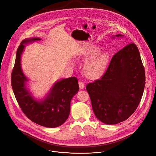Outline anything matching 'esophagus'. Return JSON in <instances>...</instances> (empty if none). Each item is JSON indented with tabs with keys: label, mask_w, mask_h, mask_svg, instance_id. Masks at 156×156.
Segmentation results:
<instances>
[{
	"label": "esophagus",
	"mask_w": 156,
	"mask_h": 156,
	"mask_svg": "<svg viewBox=\"0 0 156 156\" xmlns=\"http://www.w3.org/2000/svg\"><path fill=\"white\" fill-rule=\"evenodd\" d=\"M78 85H79V87H80V89H83L84 87H85V85H84L83 82H82V81H79V82H78Z\"/></svg>",
	"instance_id": "obj_1"
}]
</instances>
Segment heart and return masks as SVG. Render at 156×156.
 Listing matches in <instances>:
<instances>
[{"label":"heart","mask_w":156,"mask_h":156,"mask_svg":"<svg viewBox=\"0 0 156 156\" xmlns=\"http://www.w3.org/2000/svg\"><path fill=\"white\" fill-rule=\"evenodd\" d=\"M98 52V50H93L90 55H94ZM108 57L106 53H101L95 55L86 62L84 66V71L86 75L90 78H95L99 76L107 66Z\"/></svg>","instance_id":"1"}]
</instances>
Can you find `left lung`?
Listing matches in <instances>:
<instances>
[{
    "mask_svg": "<svg viewBox=\"0 0 156 156\" xmlns=\"http://www.w3.org/2000/svg\"><path fill=\"white\" fill-rule=\"evenodd\" d=\"M145 85L140 54L136 45L131 43L115 54L103 76L88 83L86 89L96 117L106 124H116L136 110Z\"/></svg>",
    "mask_w": 156,
    "mask_h": 156,
    "instance_id": "1",
    "label": "left lung"
}]
</instances>
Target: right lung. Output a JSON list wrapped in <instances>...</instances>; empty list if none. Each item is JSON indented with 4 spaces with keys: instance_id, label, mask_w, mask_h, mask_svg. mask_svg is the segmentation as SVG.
<instances>
[{
    "instance_id": "obj_1",
    "label": "right lung",
    "mask_w": 156,
    "mask_h": 156,
    "mask_svg": "<svg viewBox=\"0 0 156 156\" xmlns=\"http://www.w3.org/2000/svg\"><path fill=\"white\" fill-rule=\"evenodd\" d=\"M39 40L32 38L20 43L11 73V85L17 102L25 115L40 126L53 128L62 125L68 118L71 100L79 90V86L76 77L63 79L53 85L48 97L42 102L33 99L26 89L27 79L22 71L20 60L23 44Z\"/></svg>"
}]
</instances>
